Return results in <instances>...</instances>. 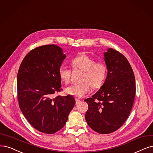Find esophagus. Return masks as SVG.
<instances>
[{
  "instance_id": "obj_1",
  "label": "esophagus",
  "mask_w": 153,
  "mask_h": 153,
  "mask_svg": "<svg viewBox=\"0 0 153 153\" xmlns=\"http://www.w3.org/2000/svg\"><path fill=\"white\" fill-rule=\"evenodd\" d=\"M80 101H81V100H80V99L76 98V105H78Z\"/></svg>"
}]
</instances>
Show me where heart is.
Here are the masks:
<instances>
[{
  "label": "heart",
  "mask_w": 153,
  "mask_h": 153,
  "mask_svg": "<svg viewBox=\"0 0 153 153\" xmlns=\"http://www.w3.org/2000/svg\"><path fill=\"white\" fill-rule=\"evenodd\" d=\"M74 69H79L84 71L81 77L82 82L72 84L65 89L67 94L76 98H82L91 89L99 88L103 85L107 75V65L103 61L95 62V60L86 54L79 55L71 61ZM59 76L65 83L71 81V71L65 66H61L59 69Z\"/></svg>",
  "instance_id": "obj_1"
}]
</instances>
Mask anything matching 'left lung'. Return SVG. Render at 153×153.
Wrapping results in <instances>:
<instances>
[{
  "label": "left lung",
  "instance_id": "1",
  "mask_svg": "<svg viewBox=\"0 0 153 153\" xmlns=\"http://www.w3.org/2000/svg\"><path fill=\"white\" fill-rule=\"evenodd\" d=\"M108 73L99 91L86 99L88 126L99 134L119 128L127 119L135 94L134 74L128 61L118 51L109 48L104 53Z\"/></svg>",
  "mask_w": 153,
  "mask_h": 153
}]
</instances>
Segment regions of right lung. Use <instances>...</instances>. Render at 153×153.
Listing matches in <instances>:
<instances>
[{"instance_id": "add662e5", "label": "right lung", "mask_w": 153, "mask_h": 153, "mask_svg": "<svg viewBox=\"0 0 153 153\" xmlns=\"http://www.w3.org/2000/svg\"><path fill=\"white\" fill-rule=\"evenodd\" d=\"M65 57L59 46L43 45L26 55L18 71L19 108L31 125L45 134H54L63 127L76 103L70 94L53 98L62 91L59 69Z\"/></svg>"}]
</instances>
